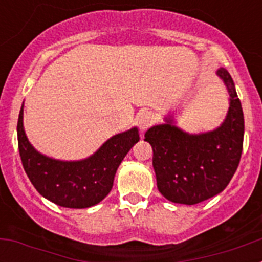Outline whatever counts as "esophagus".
Returning <instances> with one entry per match:
<instances>
[{
    "instance_id": "obj_1",
    "label": "esophagus",
    "mask_w": 262,
    "mask_h": 262,
    "mask_svg": "<svg viewBox=\"0 0 262 262\" xmlns=\"http://www.w3.org/2000/svg\"><path fill=\"white\" fill-rule=\"evenodd\" d=\"M155 122V118L152 113L149 111H143L138 117V126L140 131H145L148 127H151Z\"/></svg>"
}]
</instances>
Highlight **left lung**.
Segmentation results:
<instances>
[{
	"label": "left lung",
	"instance_id": "obj_1",
	"mask_svg": "<svg viewBox=\"0 0 262 262\" xmlns=\"http://www.w3.org/2000/svg\"><path fill=\"white\" fill-rule=\"evenodd\" d=\"M216 76L230 94V107L221 126L211 131L189 134L170 113L164 123L145 133L152 145L157 189L166 200L196 205L226 189L239 165L244 139V115L231 75L224 68Z\"/></svg>",
	"mask_w": 262,
	"mask_h": 262
}]
</instances>
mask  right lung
<instances>
[{"label": "right lung", "mask_w": 262, "mask_h": 262, "mask_svg": "<svg viewBox=\"0 0 262 262\" xmlns=\"http://www.w3.org/2000/svg\"><path fill=\"white\" fill-rule=\"evenodd\" d=\"M18 148L25 172L40 195L68 209H86L110 193L118 166L139 142L138 127L107 139L82 160L52 159L36 151L23 127V103L17 124Z\"/></svg>", "instance_id": "obj_1"}]
</instances>
